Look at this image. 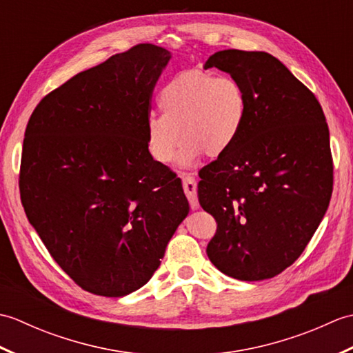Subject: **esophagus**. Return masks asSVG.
<instances>
[{"label": "esophagus", "instance_id": "1", "mask_svg": "<svg viewBox=\"0 0 353 353\" xmlns=\"http://www.w3.org/2000/svg\"><path fill=\"white\" fill-rule=\"evenodd\" d=\"M182 185H183V191L186 194V197H188V200H190L191 209H197L199 208L197 182H196V177H194L192 172H183V174H182Z\"/></svg>", "mask_w": 353, "mask_h": 353}]
</instances>
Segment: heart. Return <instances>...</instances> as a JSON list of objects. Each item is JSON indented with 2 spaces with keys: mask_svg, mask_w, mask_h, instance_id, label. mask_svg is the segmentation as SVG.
Here are the masks:
<instances>
[{
  "mask_svg": "<svg viewBox=\"0 0 353 353\" xmlns=\"http://www.w3.org/2000/svg\"><path fill=\"white\" fill-rule=\"evenodd\" d=\"M157 103L162 114L145 118V139L154 161L168 163L176 154L188 165L200 154L221 156L235 145L249 112L241 81L211 71L186 70L165 83Z\"/></svg>",
  "mask_w": 353,
  "mask_h": 353,
  "instance_id": "b5f03b06",
  "label": "heart"
}]
</instances>
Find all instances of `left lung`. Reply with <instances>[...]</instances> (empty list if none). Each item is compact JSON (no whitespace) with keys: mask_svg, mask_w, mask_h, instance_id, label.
Returning a JSON list of instances; mask_svg holds the SVG:
<instances>
[{"mask_svg":"<svg viewBox=\"0 0 353 353\" xmlns=\"http://www.w3.org/2000/svg\"><path fill=\"white\" fill-rule=\"evenodd\" d=\"M212 66L241 81L249 112L235 145L199 171L200 206L216 221L206 253L235 279H270L301 256L331 200L327 123L316 95L268 52L223 50Z\"/></svg>","mask_w":353,"mask_h":353,"instance_id":"left-lung-1","label":"left lung"}]
</instances>
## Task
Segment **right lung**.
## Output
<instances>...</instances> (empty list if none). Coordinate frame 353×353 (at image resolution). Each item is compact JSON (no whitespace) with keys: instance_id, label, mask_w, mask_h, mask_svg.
<instances>
[{"instance_id":"right-lung-1","label":"right lung","mask_w":353,"mask_h":353,"mask_svg":"<svg viewBox=\"0 0 353 353\" xmlns=\"http://www.w3.org/2000/svg\"><path fill=\"white\" fill-rule=\"evenodd\" d=\"M170 52L138 43L47 94L28 119L19 168L28 221L81 290L121 297L145 285L188 215L181 179L145 139Z\"/></svg>"}]
</instances>
